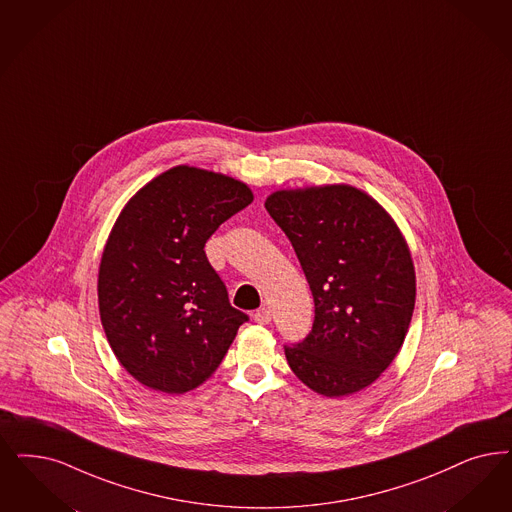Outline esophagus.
<instances>
[{
    "label": "esophagus",
    "instance_id": "esophagus-1",
    "mask_svg": "<svg viewBox=\"0 0 512 512\" xmlns=\"http://www.w3.org/2000/svg\"><path fill=\"white\" fill-rule=\"evenodd\" d=\"M254 321L258 322V324H269L271 322V311L267 307H260L254 313Z\"/></svg>",
    "mask_w": 512,
    "mask_h": 512
}]
</instances>
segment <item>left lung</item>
<instances>
[{
	"label": "left lung",
	"mask_w": 512,
	"mask_h": 512,
	"mask_svg": "<svg viewBox=\"0 0 512 512\" xmlns=\"http://www.w3.org/2000/svg\"><path fill=\"white\" fill-rule=\"evenodd\" d=\"M265 210L300 260L315 302L311 332L284 345L292 372L324 397L357 393L397 357L416 273L393 218L351 186L277 191Z\"/></svg>",
	"instance_id": "8db88e82"
}]
</instances>
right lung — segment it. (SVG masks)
<instances>
[{"label":"right lung","mask_w":512,"mask_h":512,"mask_svg":"<svg viewBox=\"0 0 512 512\" xmlns=\"http://www.w3.org/2000/svg\"><path fill=\"white\" fill-rule=\"evenodd\" d=\"M252 203L239 180L193 167L163 172L119 214L98 271L106 338L146 387L180 395L220 366L247 313L210 265V235Z\"/></svg>","instance_id":"add662e5"}]
</instances>
